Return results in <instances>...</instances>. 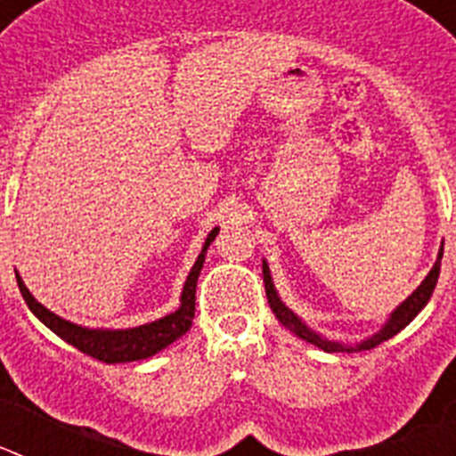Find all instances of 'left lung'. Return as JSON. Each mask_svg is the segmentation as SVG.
<instances>
[{"label":"left lung","mask_w":456,"mask_h":456,"mask_svg":"<svg viewBox=\"0 0 456 456\" xmlns=\"http://www.w3.org/2000/svg\"><path fill=\"white\" fill-rule=\"evenodd\" d=\"M441 257H443V248L441 253H438V260L436 265H434V269L429 273H427V278L420 283V288L416 289V292L411 294L409 299L404 301V304L400 305V308L395 310L393 315H390V320L386 322V326L381 329V331L377 333V336L368 338V340L358 342V345H354V347H345V345H338V342H331L326 340V338H322L320 333H315L313 329H308V326L304 324V322L299 320V317L294 315L292 310L288 308V305L283 304V301L278 299L276 289H273V283H272V276H269V267L267 263H263V278H265V292H267V299H269V308L276 313L278 322L283 326H288L289 331L297 333L299 338H304L305 342H310V345H315V347L324 349V352H361V349H374L377 345H381L384 340H388V338L397 336V333L404 329V326H409L411 322H413V317L420 313L422 308L427 305V301L432 299V292L434 288H436V281H438V273H441Z\"/></svg>","instance_id":"8db88e82"}]
</instances>
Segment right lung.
I'll use <instances>...</instances> for the list:
<instances>
[{
    "label": "right lung",
    "instance_id": "1",
    "mask_svg": "<svg viewBox=\"0 0 456 456\" xmlns=\"http://www.w3.org/2000/svg\"><path fill=\"white\" fill-rule=\"evenodd\" d=\"M219 228L209 232L208 240H205V247L200 251L199 260L191 267L187 276V283L183 289V301H180V308L171 315L162 317V320L152 322V324L136 326V329H125V331H93V329H84V326L70 324V322L61 320L59 315L50 313L43 304L31 297V292L27 289V285L22 283V278L15 273L20 285V292H22L24 301L29 305V310L38 317L47 329L56 333V336L66 340L68 345H72L75 349H79L82 354L91 358H98L102 363H130V361H141V358H148L152 354L162 352L164 347H168L173 340H178L180 336L189 331L193 320V310H196V281H199V273L203 269L205 253L208 247L215 241Z\"/></svg>",
    "mask_w": 456,
    "mask_h": 456
}]
</instances>
